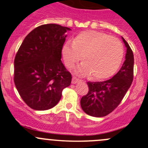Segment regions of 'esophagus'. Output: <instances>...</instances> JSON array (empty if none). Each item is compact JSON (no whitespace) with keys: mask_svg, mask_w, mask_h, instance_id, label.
I'll return each instance as SVG.
<instances>
[{"mask_svg":"<svg viewBox=\"0 0 148 148\" xmlns=\"http://www.w3.org/2000/svg\"><path fill=\"white\" fill-rule=\"evenodd\" d=\"M79 81H80V80L79 79L76 78V77H73L72 82H72V84H77V82H79Z\"/></svg>","mask_w":148,"mask_h":148,"instance_id":"34e87169","label":"esophagus"}]
</instances>
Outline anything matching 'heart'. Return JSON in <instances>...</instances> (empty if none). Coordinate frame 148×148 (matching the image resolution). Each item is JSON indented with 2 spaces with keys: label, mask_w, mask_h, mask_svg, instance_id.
Returning a JSON list of instances; mask_svg holds the SVG:
<instances>
[{
  "label": "heart",
  "mask_w": 148,
  "mask_h": 148,
  "mask_svg": "<svg viewBox=\"0 0 148 148\" xmlns=\"http://www.w3.org/2000/svg\"><path fill=\"white\" fill-rule=\"evenodd\" d=\"M64 60L72 69L84 61L76 72L81 76L92 74L96 79H105L115 74L122 63L124 49L121 41L108 34L95 31H83L62 48Z\"/></svg>",
  "instance_id": "1"
}]
</instances>
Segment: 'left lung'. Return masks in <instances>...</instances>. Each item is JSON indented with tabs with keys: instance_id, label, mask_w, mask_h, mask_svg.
Listing matches in <instances>:
<instances>
[{
	"instance_id": "left-lung-1",
	"label": "left lung",
	"mask_w": 148,
	"mask_h": 148,
	"mask_svg": "<svg viewBox=\"0 0 148 148\" xmlns=\"http://www.w3.org/2000/svg\"><path fill=\"white\" fill-rule=\"evenodd\" d=\"M127 47L125 61L120 71L110 79L88 82L89 92L82 97L80 104L85 113L101 117L111 113L122 102L132 84L134 74V55L130 46L122 38Z\"/></svg>"
}]
</instances>
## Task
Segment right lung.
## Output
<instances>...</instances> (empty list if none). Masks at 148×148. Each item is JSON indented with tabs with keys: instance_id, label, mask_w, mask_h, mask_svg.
<instances>
[{
	"instance_id": "1",
	"label": "right lung",
	"mask_w": 148,
	"mask_h": 148,
	"mask_svg": "<svg viewBox=\"0 0 148 148\" xmlns=\"http://www.w3.org/2000/svg\"><path fill=\"white\" fill-rule=\"evenodd\" d=\"M69 28L50 23L38 26L24 38L14 59V83L25 103L35 110L52 108L71 74L62 63V51Z\"/></svg>"
}]
</instances>
